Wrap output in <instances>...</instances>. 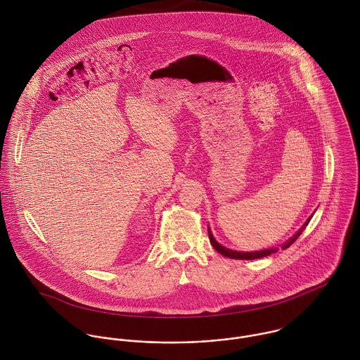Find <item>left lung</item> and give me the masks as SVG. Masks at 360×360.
Listing matches in <instances>:
<instances>
[{
  "label": "left lung",
  "instance_id": "left-lung-1",
  "mask_svg": "<svg viewBox=\"0 0 360 360\" xmlns=\"http://www.w3.org/2000/svg\"><path fill=\"white\" fill-rule=\"evenodd\" d=\"M310 221V218L307 219V222ZM307 222L303 225V228H300L295 235H293V238H290L289 240H288L287 243H284L281 248L283 249H287L289 248L297 238H299V235L302 233V231L304 229V226L307 225ZM209 238H210V242H212V245H213V248L216 249L218 253H221L222 256H225V257H229V259H238V260H255V259H260V257H266V256H270L271 253H276V252H278V249L277 248H274V249H267V250H259V252H236V250H231V249H226V248H224V246H221L218 242H217L216 239H214V236L212 235V232H210V229H209Z\"/></svg>",
  "mask_w": 360,
  "mask_h": 360
}]
</instances>
